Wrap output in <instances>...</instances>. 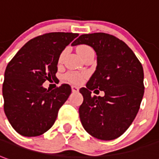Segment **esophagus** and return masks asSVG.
I'll list each match as a JSON object with an SVG mask.
<instances>
[{"label":"esophagus","instance_id":"34e87169","mask_svg":"<svg viewBox=\"0 0 159 159\" xmlns=\"http://www.w3.org/2000/svg\"><path fill=\"white\" fill-rule=\"evenodd\" d=\"M72 91H73V93H76V92L79 91V87H77V86H72Z\"/></svg>","mask_w":159,"mask_h":159}]
</instances>
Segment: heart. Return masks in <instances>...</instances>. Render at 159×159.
<instances>
[{
	"mask_svg": "<svg viewBox=\"0 0 159 159\" xmlns=\"http://www.w3.org/2000/svg\"><path fill=\"white\" fill-rule=\"evenodd\" d=\"M93 51L91 47L87 46V45H80L77 47V52L79 53V55L83 58L86 54H87L88 52ZM67 52V49L66 48L64 49L62 52H61L60 56H59V60H58V62L59 63H61L63 59H64V56L65 54ZM86 78V75L84 73H77V72H69V73H66L65 79L66 80H67L68 82H71V83H73V84H80Z\"/></svg>",
	"mask_w": 159,
	"mask_h": 159,
	"instance_id": "obj_1",
	"label": "heart"
}]
</instances>
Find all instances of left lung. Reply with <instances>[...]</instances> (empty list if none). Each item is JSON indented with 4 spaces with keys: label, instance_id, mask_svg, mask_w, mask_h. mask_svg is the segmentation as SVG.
Here are the masks:
<instances>
[{
    "label": "left lung",
    "instance_id": "obj_1",
    "mask_svg": "<svg viewBox=\"0 0 159 159\" xmlns=\"http://www.w3.org/2000/svg\"><path fill=\"white\" fill-rule=\"evenodd\" d=\"M80 44L93 48L98 63L86 87L80 89L84 98L79 109L82 125L96 139H115L139 110L144 93L143 66L123 40L109 34H82L72 43ZM95 89L104 90L105 96H93L90 91Z\"/></svg>",
    "mask_w": 159,
    "mask_h": 159
}]
</instances>
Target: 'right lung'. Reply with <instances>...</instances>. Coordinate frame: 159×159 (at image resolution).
I'll use <instances>...</instances> for the list:
<instances>
[{
  "label": "right lung",
  "instance_id": "add662e5",
  "mask_svg": "<svg viewBox=\"0 0 159 159\" xmlns=\"http://www.w3.org/2000/svg\"><path fill=\"white\" fill-rule=\"evenodd\" d=\"M78 35L54 32L37 36L27 41L7 66L3 107L9 123L20 135L40 136L55 122L72 88L62 84L48 90L42 84L56 78L61 52Z\"/></svg>",
  "mask_w": 159,
  "mask_h": 159
}]
</instances>
